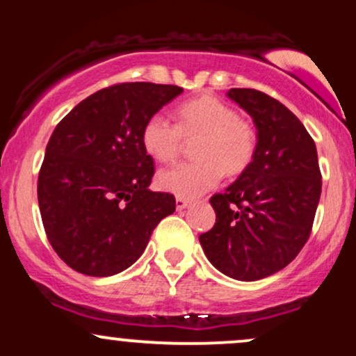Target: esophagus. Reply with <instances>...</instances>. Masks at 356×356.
Listing matches in <instances>:
<instances>
[{
  "instance_id": "esophagus-1",
  "label": "esophagus",
  "mask_w": 356,
  "mask_h": 356,
  "mask_svg": "<svg viewBox=\"0 0 356 356\" xmlns=\"http://www.w3.org/2000/svg\"><path fill=\"white\" fill-rule=\"evenodd\" d=\"M189 201H187V199H184V197H177L175 199V207H177V211H182V209H186L187 206H189Z\"/></svg>"
}]
</instances>
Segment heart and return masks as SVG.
Here are the masks:
<instances>
[{
	"mask_svg": "<svg viewBox=\"0 0 356 356\" xmlns=\"http://www.w3.org/2000/svg\"><path fill=\"white\" fill-rule=\"evenodd\" d=\"M177 124L164 113L150 115L142 127L144 149L159 162L177 157L184 138H197V159L161 170L157 184L162 191L179 197H197L211 191L227 174H239L251 164L256 150V134L251 124L236 110L212 95L184 102L175 108Z\"/></svg>",
	"mask_w": 356,
	"mask_h": 356,
	"instance_id": "heart-1",
	"label": "heart"
}]
</instances>
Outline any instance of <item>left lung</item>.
<instances>
[{"label": "left lung", "instance_id": "8db88e82", "mask_svg": "<svg viewBox=\"0 0 356 356\" xmlns=\"http://www.w3.org/2000/svg\"><path fill=\"white\" fill-rule=\"evenodd\" d=\"M227 97L251 115L257 144L236 182L211 197L216 224L199 241L220 273L256 281L288 266L306 244L321 172L316 145L291 110L259 90L231 88Z\"/></svg>", "mask_w": 356, "mask_h": 356}]
</instances>
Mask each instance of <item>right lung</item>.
<instances>
[{
  "instance_id": "right-lung-1",
  "label": "right lung",
  "mask_w": 356,
  "mask_h": 356,
  "mask_svg": "<svg viewBox=\"0 0 356 356\" xmlns=\"http://www.w3.org/2000/svg\"><path fill=\"white\" fill-rule=\"evenodd\" d=\"M175 85L118 83L81 100L53 130L38 175V204L51 248L72 269L112 276L142 256L175 211L149 189L154 161L142 127L181 95Z\"/></svg>"
}]
</instances>
